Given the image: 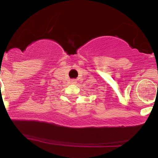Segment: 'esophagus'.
<instances>
[{"instance_id":"obj_1","label":"esophagus","mask_w":158,"mask_h":158,"mask_svg":"<svg viewBox=\"0 0 158 158\" xmlns=\"http://www.w3.org/2000/svg\"><path fill=\"white\" fill-rule=\"evenodd\" d=\"M71 83L72 84H76L77 83V79H71Z\"/></svg>"}]
</instances>
